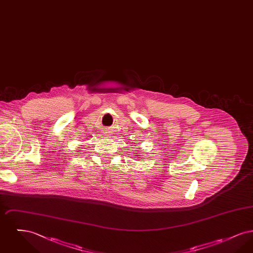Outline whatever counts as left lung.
I'll return each mask as SVG.
<instances>
[{
	"mask_svg": "<svg viewBox=\"0 0 253 253\" xmlns=\"http://www.w3.org/2000/svg\"><path fill=\"white\" fill-rule=\"evenodd\" d=\"M137 155H138V154H137ZM134 157H135V156H134ZM139 157H140V156H139ZM135 158H136V157H135Z\"/></svg>",
	"mask_w": 253,
	"mask_h": 253,
	"instance_id": "1",
	"label": "left lung"
}]
</instances>
